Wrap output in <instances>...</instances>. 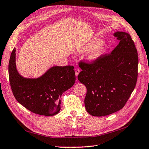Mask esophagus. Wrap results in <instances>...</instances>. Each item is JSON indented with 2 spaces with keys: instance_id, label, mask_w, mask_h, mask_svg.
Here are the masks:
<instances>
[{
  "instance_id": "obj_1",
  "label": "esophagus",
  "mask_w": 149,
  "mask_h": 149,
  "mask_svg": "<svg viewBox=\"0 0 149 149\" xmlns=\"http://www.w3.org/2000/svg\"><path fill=\"white\" fill-rule=\"evenodd\" d=\"M80 72V69H79V68H75V75H76L77 77L79 75Z\"/></svg>"
}]
</instances>
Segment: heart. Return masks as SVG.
<instances>
[{"label": "heart", "instance_id": "heart-1", "mask_svg": "<svg viewBox=\"0 0 149 149\" xmlns=\"http://www.w3.org/2000/svg\"><path fill=\"white\" fill-rule=\"evenodd\" d=\"M101 39L94 38L82 44L79 47L80 52H87L91 51L87 56V59L91 62L97 61L105 53V48Z\"/></svg>", "mask_w": 149, "mask_h": 149}]
</instances>
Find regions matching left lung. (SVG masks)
<instances>
[{
  "label": "left lung",
  "instance_id": "8db88e82",
  "mask_svg": "<svg viewBox=\"0 0 149 149\" xmlns=\"http://www.w3.org/2000/svg\"><path fill=\"white\" fill-rule=\"evenodd\" d=\"M114 36L120 42L111 54L91 63H79L82 70L78 79L87 89L85 108L94 116L121 109L136 84L138 56L134 43L125 32L116 31Z\"/></svg>",
  "mask_w": 149,
  "mask_h": 149
}]
</instances>
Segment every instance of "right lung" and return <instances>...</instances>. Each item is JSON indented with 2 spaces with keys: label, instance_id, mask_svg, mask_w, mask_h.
I'll return each instance as SVG.
<instances>
[{
  "label": "right lung",
  "instance_id": "1",
  "mask_svg": "<svg viewBox=\"0 0 149 149\" xmlns=\"http://www.w3.org/2000/svg\"><path fill=\"white\" fill-rule=\"evenodd\" d=\"M8 74L17 101L32 113L46 116L59 113L62 94L75 81L73 66H53L38 78H25L16 69L15 48L10 56Z\"/></svg>",
  "mask_w": 149,
  "mask_h": 149
}]
</instances>
